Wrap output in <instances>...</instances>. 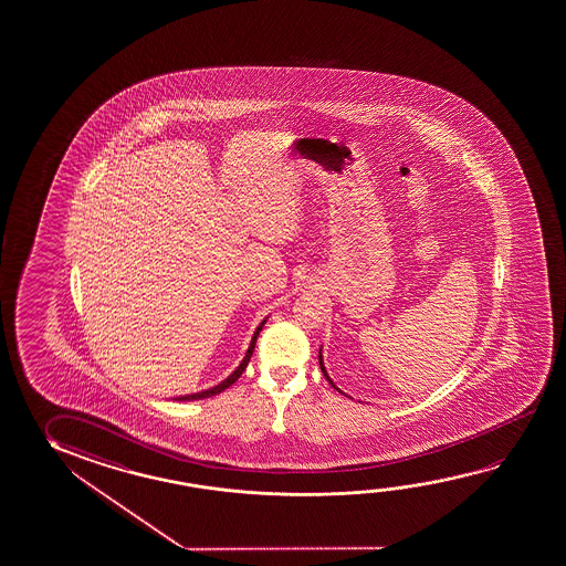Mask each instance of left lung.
<instances>
[{"instance_id":"obj_1","label":"left lung","mask_w":566,"mask_h":566,"mask_svg":"<svg viewBox=\"0 0 566 566\" xmlns=\"http://www.w3.org/2000/svg\"><path fill=\"white\" fill-rule=\"evenodd\" d=\"M318 364H321V369H323L324 377H326V379H328V384H331V386H333L334 389H336V391H340V389H338V387L334 386V381H333V379H331V376H328V374H326V368H324L323 348H321V352H318ZM340 394H344V391H340Z\"/></svg>"}]
</instances>
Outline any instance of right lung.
<instances>
[{
  "mask_svg": "<svg viewBox=\"0 0 566 566\" xmlns=\"http://www.w3.org/2000/svg\"><path fill=\"white\" fill-rule=\"evenodd\" d=\"M268 323V318H263L261 321L260 326L255 328V333H253L252 342H250V348L245 352V356H243L242 364L238 366V368L233 369L230 376L226 377L224 381H220L218 386L210 387V389H205V391H200V394H190V395H180V397H175V401H197V399H207V397H212V395L222 394L224 389L232 386L233 381L238 379V377L242 376L243 369L248 366V361L252 358L253 348H255V340H258V336H260L261 328H263V324Z\"/></svg>",
  "mask_w": 566,
  "mask_h": 566,
  "instance_id": "add662e5",
  "label": "right lung"
}]
</instances>
